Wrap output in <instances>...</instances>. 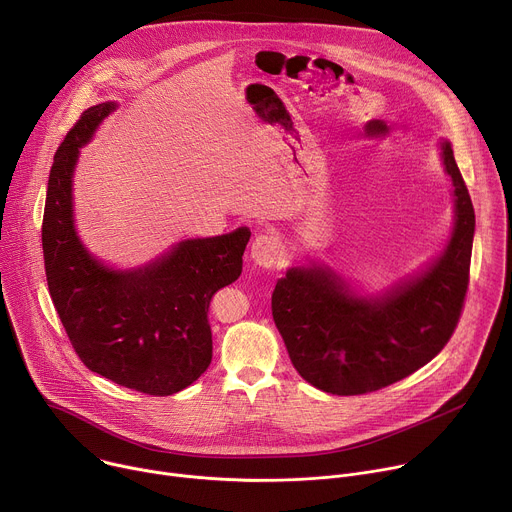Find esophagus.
Listing matches in <instances>:
<instances>
[{
  "instance_id": "esophagus-1",
  "label": "esophagus",
  "mask_w": 512,
  "mask_h": 512,
  "mask_svg": "<svg viewBox=\"0 0 512 512\" xmlns=\"http://www.w3.org/2000/svg\"><path fill=\"white\" fill-rule=\"evenodd\" d=\"M251 257L261 267H273L281 259V241L275 235H259L251 245Z\"/></svg>"
}]
</instances>
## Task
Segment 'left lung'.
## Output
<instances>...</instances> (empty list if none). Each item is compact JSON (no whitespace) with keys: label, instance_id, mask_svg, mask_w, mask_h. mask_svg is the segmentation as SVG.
Wrapping results in <instances>:
<instances>
[{"label":"left lung","instance_id":"obj_1","mask_svg":"<svg viewBox=\"0 0 512 512\" xmlns=\"http://www.w3.org/2000/svg\"><path fill=\"white\" fill-rule=\"evenodd\" d=\"M456 194V227L444 255L381 300L354 298L328 267H294L271 296L275 326L296 371L332 395L389 387L427 364L452 338L470 283L474 206L442 143Z\"/></svg>","mask_w":512,"mask_h":512}]
</instances>
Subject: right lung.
<instances>
[{
	"label": "right lung",
	"mask_w": 512,
	"mask_h": 512,
	"mask_svg": "<svg viewBox=\"0 0 512 512\" xmlns=\"http://www.w3.org/2000/svg\"><path fill=\"white\" fill-rule=\"evenodd\" d=\"M113 109L101 103L83 111L54 154L42 221L46 281L66 336L89 371L166 397L208 369V306L218 289L239 279L251 233L184 241L137 271H113L93 259L72 223V170L81 145Z\"/></svg>",
	"instance_id": "add662e5"
}]
</instances>
